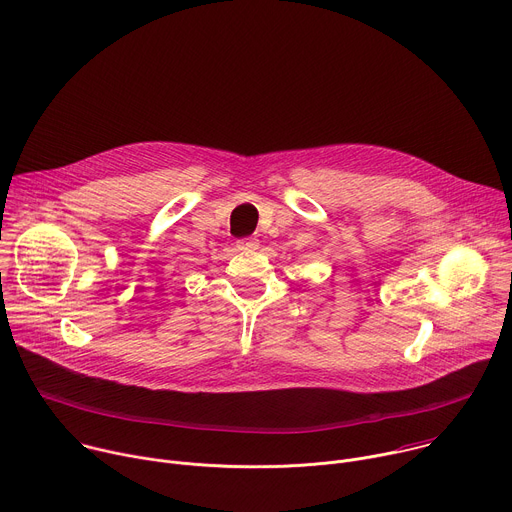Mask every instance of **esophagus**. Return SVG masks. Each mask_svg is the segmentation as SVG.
<instances>
[{
	"label": "esophagus",
	"mask_w": 512,
	"mask_h": 512,
	"mask_svg": "<svg viewBox=\"0 0 512 512\" xmlns=\"http://www.w3.org/2000/svg\"><path fill=\"white\" fill-rule=\"evenodd\" d=\"M237 249H239V251H255V249H259V239L251 237V239L237 241Z\"/></svg>",
	"instance_id": "esophagus-1"
}]
</instances>
